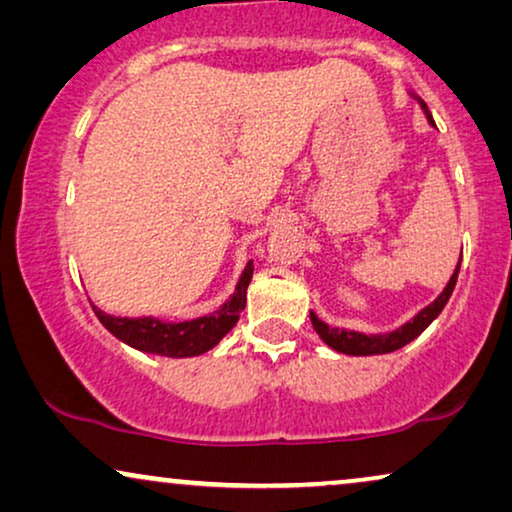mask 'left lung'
I'll return each instance as SVG.
<instances>
[{"mask_svg":"<svg viewBox=\"0 0 512 512\" xmlns=\"http://www.w3.org/2000/svg\"><path fill=\"white\" fill-rule=\"evenodd\" d=\"M422 104V109L426 111V118H429L431 125L433 118L429 114V109H426V104L419 100ZM459 268H461V261L457 265V270H454V275L447 286L443 289V293L433 300L429 307H424L422 312L417 314L415 319L408 321V324L396 328L394 333H384V335H366V333H356V331H347V328H331L328 324H324L317 314L310 312V319H312V326L314 331L319 333V338L326 342L328 347L335 349V352L340 354H349V356H373V354H389V352H396V349H401L408 345L417 338V335H422L426 328L433 319L438 317L440 312H443V307L447 305V300H450L454 286H457V277H459Z\"/></svg>","mask_w":512,"mask_h":512,"instance_id":"8db88e82","label":"left lung"}]
</instances>
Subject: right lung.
Returning a JSON list of instances; mask_svg holds the SVG:
<instances>
[{"label":"right lung","instance_id":"1","mask_svg":"<svg viewBox=\"0 0 512 512\" xmlns=\"http://www.w3.org/2000/svg\"><path fill=\"white\" fill-rule=\"evenodd\" d=\"M254 275V265L247 263L240 282L235 286L233 298L228 300L221 310H216L209 317L179 321V324H167V321L142 317V319H128V317H111L104 314L93 305L97 319L109 333H114L118 340L125 345L139 349V352L170 356V359H186V356L205 354L209 349L221 342L230 328L237 324L240 314L247 305V289Z\"/></svg>","mask_w":512,"mask_h":512}]
</instances>
